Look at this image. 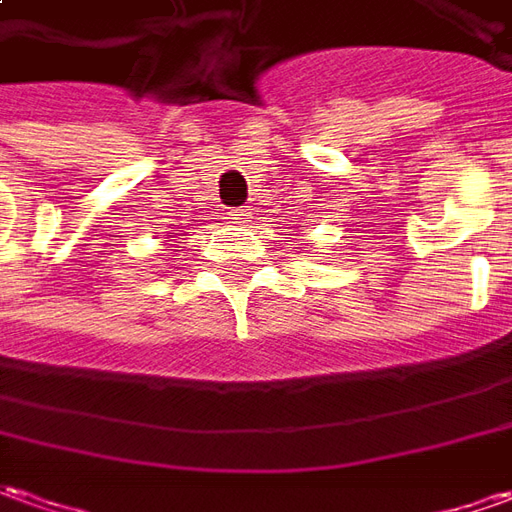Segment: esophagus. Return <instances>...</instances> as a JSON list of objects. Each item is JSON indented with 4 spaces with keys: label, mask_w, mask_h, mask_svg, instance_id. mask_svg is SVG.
I'll use <instances>...</instances> for the list:
<instances>
[{
    "label": "esophagus",
    "mask_w": 512,
    "mask_h": 512,
    "mask_svg": "<svg viewBox=\"0 0 512 512\" xmlns=\"http://www.w3.org/2000/svg\"><path fill=\"white\" fill-rule=\"evenodd\" d=\"M250 217H253V211L248 206H239V209L228 211V220L236 222V225H245V222H250Z\"/></svg>",
    "instance_id": "obj_1"
}]
</instances>
